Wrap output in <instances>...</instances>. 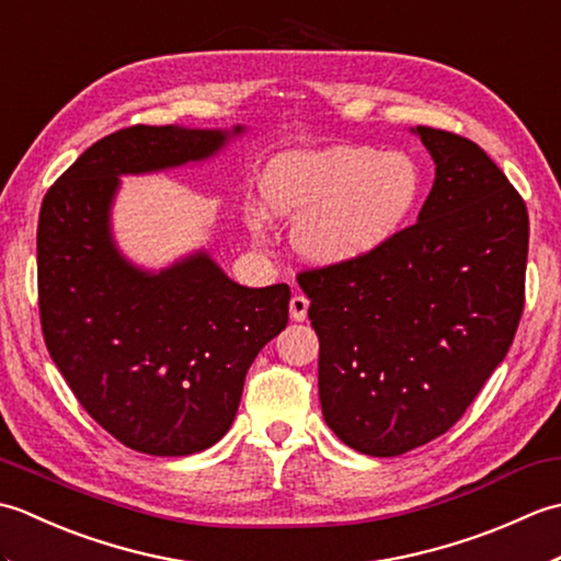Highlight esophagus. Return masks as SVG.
<instances>
[{
    "mask_svg": "<svg viewBox=\"0 0 561 561\" xmlns=\"http://www.w3.org/2000/svg\"><path fill=\"white\" fill-rule=\"evenodd\" d=\"M289 313H291V318L294 320H306V316H308V299L304 294H294L291 296V301H289Z\"/></svg>",
    "mask_w": 561,
    "mask_h": 561,
    "instance_id": "34e87169",
    "label": "esophagus"
}]
</instances>
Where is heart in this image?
Returning <instances> with one entry per match:
<instances>
[{
  "mask_svg": "<svg viewBox=\"0 0 561 561\" xmlns=\"http://www.w3.org/2000/svg\"><path fill=\"white\" fill-rule=\"evenodd\" d=\"M260 187L274 217H306L296 245L308 260L347 265L402 229L420 199L422 175L400 151L330 147L279 153Z\"/></svg>",
  "mask_w": 561,
  "mask_h": 561,
  "instance_id": "1",
  "label": "heart"
}]
</instances>
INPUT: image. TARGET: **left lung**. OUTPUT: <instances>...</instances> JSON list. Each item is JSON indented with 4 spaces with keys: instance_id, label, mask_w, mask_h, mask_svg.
I'll return each mask as SVG.
<instances>
[{
    "instance_id": "obj_1",
    "label": "left lung",
    "mask_w": 561,
    "mask_h": 561,
    "mask_svg": "<svg viewBox=\"0 0 561 561\" xmlns=\"http://www.w3.org/2000/svg\"><path fill=\"white\" fill-rule=\"evenodd\" d=\"M436 163L420 219L347 265L304 270L320 408L342 444L390 458L446 434L514 342L528 209L486 153L414 129Z\"/></svg>"
}]
</instances>
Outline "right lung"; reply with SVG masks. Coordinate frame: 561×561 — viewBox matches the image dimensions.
I'll use <instances>...</instances> for the list:
<instances>
[{
	"label": "right lung",
	"instance_id": "add662e5",
	"mask_svg": "<svg viewBox=\"0 0 561 561\" xmlns=\"http://www.w3.org/2000/svg\"><path fill=\"white\" fill-rule=\"evenodd\" d=\"M226 139L221 129H117L43 197L38 306L47 352L81 408L149 456L217 444L233 424L250 364L289 320L287 284L241 287L207 253L145 272L111 238L117 175L209 159Z\"/></svg>",
	"mask_w": 561,
	"mask_h": 561
}]
</instances>
